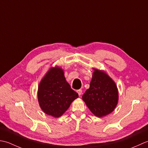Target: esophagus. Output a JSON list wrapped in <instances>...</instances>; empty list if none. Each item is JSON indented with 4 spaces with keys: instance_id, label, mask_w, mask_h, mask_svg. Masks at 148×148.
I'll return each mask as SVG.
<instances>
[{
    "instance_id": "1",
    "label": "esophagus",
    "mask_w": 148,
    "mask_h": 148,
    "mask_svg": "<svg viewBox=\"0 0 148 148\" xmlns=\"http://www.w3.org/2000/svg\"><path fill=\"white\" fill-rule=\"evenodd\" d=\"M77 92H78V95H79V96H80L81 95H82V89H78V90H77Z\"/></svg>"
}]
</instances>
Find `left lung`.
<instances>
[{"mask_svg": "<svg viewBox=\"0 0 148 148\" xmlns=\"http://www.w3.org/2000/svg\"><path fill=\"white\" fill-rule=\"evenodd\" d=\"M89 110L97 117L112 112L118 101V91L114 81L103 71L95 70L89 88L82 96Z\"/></svg>", "mask_w": 148, "mask_h": 148, "instance_id": "obj_1", "label": "left lung"}]
</instances>
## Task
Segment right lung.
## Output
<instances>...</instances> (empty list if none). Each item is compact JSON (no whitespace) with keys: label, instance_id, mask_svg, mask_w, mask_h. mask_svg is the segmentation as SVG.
<instances>
[{"label":"right lung","instance_id":"right-lung-1","mask_svg":"<svg viewBox=\"0 0 148 148\" xmlns=\"http://www.w3.org/2000/svg\"><path fill=\"white\" fill-rule=\"evenodd\" d=\"M38 97L45 113L59 117L67 110L78 95L66 82L62 69L56 67L51 68L41 81Z\"/></svg>","mask_w":148,"mask_h":148}]
</instances>
